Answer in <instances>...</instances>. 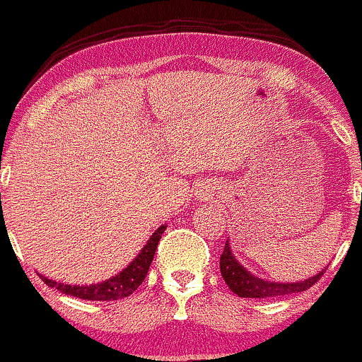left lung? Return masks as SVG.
Listing matches in <instances>:
<instances>
[{"mask_svg": "<svg viewBox=\"0 0 362 362\" xmlns=\"http://www.w3.org/2000/svg\"><path fill=\"white\" fill-rule=\"evenodd\" d=\"M220 269L225 284L228 285L230 291L237 293L239 297H247V299H268V297H280L288 296V293L308 291L309 287H313V285L320 280L327 268L321 269L320 273H316V275H313L311 278H305L303 281H287V284H284V281H269L264 280V278L252 275L251 272H247V269L235 259V256L232 254V249H230L228 240H226L223 254H221L220 257Z\"/></svg>", "mask_w": 362, "mask_h": 362, "instance_id": "obj_1", "label": "left lung"}]
</instances>
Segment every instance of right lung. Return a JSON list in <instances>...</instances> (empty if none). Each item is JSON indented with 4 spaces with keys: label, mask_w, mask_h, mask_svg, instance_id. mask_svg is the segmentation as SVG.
Listing matches in <instances>:
<instances>
[{
    "label": "right lung",
    "mask_w": 362,
    "mask_h": 362,
    "mask_svg": "<svg viewBox=\"0 0 362 362\" xmlns=\"http://www.w3.org/2000/svg\"><path fill=\"white\" fill-rule=\"evenodd\" d=\"M166 230V225H161L156 232L151 235V239L146 242L144 247L141 249V252L134 257V261L130 264H127V268H123L118 275L108 278L105 281H99V284H90V285H70V284H57L51 278L42 276V281L49 287L58 288L59 292L66 293V296L78 297V299H87V300H118L122 297H129L130 293L136 292L139 285L144 281L146 275L149 272V266L153 263L154 252H156L158 242H160L163 232Z\"/></svg>",
    "instance_id": "obj_1"
}]
</instances>
